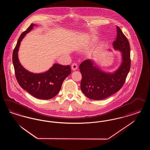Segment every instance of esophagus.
Segmentation results:
<instances>
[{
  "instance_id": "esophagus-1",
  "label": "esophagus",
  "mask_w": 150,
  "mask_h": 150,
  "mask_svg": "<svg viewBox=\"0 0 150 150\" xmlns=\"http://www.w3.org/2000/svg\"><path fill=\"white\" fill-rule=\"evenodd\" d=\"M78 69V66L76 64H73L71 65V69L72 71H75Z\"/></svg>"
}]
</instances>
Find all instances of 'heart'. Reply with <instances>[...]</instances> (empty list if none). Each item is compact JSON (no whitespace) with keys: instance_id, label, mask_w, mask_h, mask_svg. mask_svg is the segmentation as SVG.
<instances>
[{"instance_id":"obj_1","label":"heart","mask_w":150,"mask_h":150,"mask_svg":"<svg viewBox=\"0 0 150 150\" xmlns=\"http://www.w3.org/2000/svg\"><path fill=\"white\" fill-rule=\"evenodd\" d=\"M96 40V38L94 36H89L87 39L86 40V44H91L94 42ZM102 50V47L100 45H97L95 46L94 47H93V50H92V53H96L100 52Z\"/></svg>"}]
</instances>
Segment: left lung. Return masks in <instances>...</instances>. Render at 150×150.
<instances>
[{
    "label": "left lung",
    "mask_w": 150,
    "mask_h": 150,
    "mask_svg": "<svg viewBox=\"0 0 150 150\" xmlns=\"http://www.w3.org/2000/svg\"><path fill=\"white\" fill-rule=\"evenodd\" d=\"M115 50L121 52V63L113 72L105 71L91 59L79 66L82 74L80 88L88 98L102 100L118 92L123 86L130 68V45L127 37L117 26V36L112 43Z\"/></svg>",
    "instance_id": "8db88e82"
}]
</instances>
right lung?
Listing matches in <instances>:
<instances>
[{
    "label": "right lung",
    "instance_id": "right-lung-1",
    "mask_svg": "<svg viewBox=\"0 0 150 150\" xmlns=\"http://www.w3.org/2000/svg\"><path fill=\"white\" fill-rule=\"evenodd\" d=\"M37 25L32 23L22 33L14 48L12 61L17 80L24 90L40 100H50L59 93L63 81L71 74L69 65L54 64L48 71L42 73H33L25 69L21 64L18 56L20 44L26 35Z\"/></svg>",
    "mask_w": 150,
    "mask_h": 150
}]
</instances>
